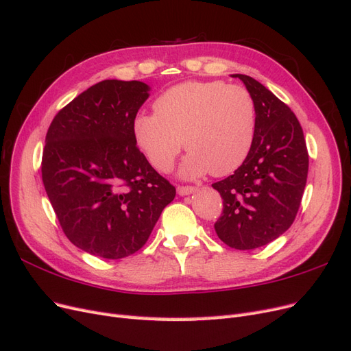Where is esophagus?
I'll list each match as a JSON object with an SVG mask.
<instances>
[{"label": "esophagus", "instance_id": "obj_1", "mask_svg": "<svg viewBox=\"0 0 351 351\" xmlns=\"http://www.w3.org/2000/svg\"><path fill=\"white\" fill-rule=\"evenodd\" d=\"M196 187L195 186H178L177 187V193L180 195V196H186V195H190V193H193V192H196Z\"/></svg>", "mask_w": 351, "mask_h": 351}]
</instances>
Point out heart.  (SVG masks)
I'll list each match as a JSON object with an SVG mask.
<instances>
[{
  "label": "heart",
  "instance_id": "obj_1",
  "mask_svg": "<svg viewBox=\"0 0 351 351\" xmlns=\"http://www.w3.org/2000/svg\"><path fill=\"white\" fill-rule=\"evenodd\" d=\"M155 112H141L133 136L147 161L168 171L183 147L189 152L182 174L210 171L222 177L236 171L250 154L256 132V104L240 84L222 80L186 82L159 95Z\"/></svg>",
  "mask_w": 351,
  "mask_h": 351
}]
</instances>
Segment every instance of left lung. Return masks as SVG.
<instances>
[{"label": "left lung", "instance_id": "obj_1", "mask_svg": "<svg viewBox=\"0 0 351 351\" xmlns=\"http://www.w3.org/2000/svg\"><path fill=\"white\" fill-rule=\"evenodd\" d=\"M256 104V132L246 161L212 184L222 197L218 237L239 250L256 249L290 228L303 197L309 154L289 105L246 74H234Z\"/></svg>", "mask_w": 351, "mask_h": 351}]
</instances>
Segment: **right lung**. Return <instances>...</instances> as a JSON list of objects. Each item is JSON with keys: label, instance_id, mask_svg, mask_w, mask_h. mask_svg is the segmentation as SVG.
<instances>
[{"label": "right lung", "instance_id": "add662e5", "mask_svg": "<svg viewBox=\"0 0 351 351\" xmlns=\"http://www.w3.org/2000/svg\"><path fill=\"white\" fill-rule=\"evenodd\" d=\"M147 92L143 82L102 80L60 110L47 132L42 182L60 226L74 246L104 259L142 249L176 196L133 136Z\"/></svg>", "mask_w": 351, "mask_h": 351}]
</instances>
